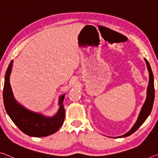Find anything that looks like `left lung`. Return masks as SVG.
I'll use <instances>...</instances> for the list:
<instances>
[{"label":"left lung","instance_id":"8db88e82","mask_svg":"<svg viewBox=\"0 0 158 158\" xmlns=\"http://www.w3.org/2000/svg\"><path fill=\"white\" fill-rule=\"evenodd\" d=\"M145 60L147 64L148 69V71L150 73V80H149V84H148V90H147L146 100H145L143 106L140 114L138 116V120L136 122H135L134 126H133L131 129L127 133L121 135V136H120V138L128 136V135H131L132 133H133L135 131H136L138 129V128H139L140 126L144 123V121L146 120L148 116L150 115V114L152 111V106H153V102H154V99H155L154 77H153V74H152L151 68H150L149 63L148 62V60L146 59Z\"/></svg>","mask_w":158,"mask_h":158}]
</instances>
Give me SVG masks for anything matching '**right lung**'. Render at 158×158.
I'll use <instances>...</instances> for the list:
<instances>
[{
    "label": "right lung",
    "mask_w": 158,
    "mask_h": 158,
    "mask_svg": "<svg viewBox=\"0 0 158 158\" xmlns=\"http://www.w3.org/2000/svg\"><path fill=\"white\" fill-rule=\"evenodd\" d=\"M13 60L10 63L5 76L3 87V102L6 112L15 124L25 134L34 137H44L56 132L61 127L65 118L64 107V96L59 100V110L53 117H46L39 114L32 112L20 105L15 99L10 84Z\"/></svg>",
    "instance_id": "right-lung-1"
}]
</instances>
